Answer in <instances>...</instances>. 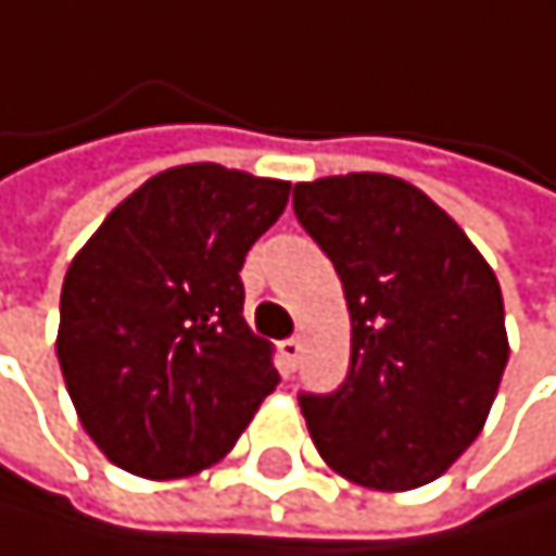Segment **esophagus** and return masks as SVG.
Listing matches in <instances>:
<instances>
[{
  "label": "esophagus",
  "instance_id": "1",
  "mask_svg": "<svg viewBox=\"0 0 556 556\" xmlns=\"http://www.w3.org/2000/svg\"><path fill=\"white\" fill-rule=\"evenodd\" d=\"M300 350H303V343H300L296 337H293V340H283V343H280V359H283V367H287V370H296Z\"/></svg>",
  "mask_w": 556,
  "mask_h": 556
}]
</instances>
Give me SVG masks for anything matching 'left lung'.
Instances as JSON below:
<instances>
[{
    "label": "left lung",
    "mask_w": 556,
    "mask_h": 556,
    "mask_svg": "<svg viewBox=\"0 0 556 556\" xmlns=\"http://www.w3.org/2000/svg\"><path fill=\"white\" fill-rule=\"evenodd\" d=\"M293 210L350 309L343 387L300 396L316 451L350 483L424 486L494 407L510 356L497 276L454 216L400 176L296 182Z\"/></svg>",
    "instance_id": "8db88e82"
}]
</instances>
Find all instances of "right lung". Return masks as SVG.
<instances>
[{"label": "right lung", "mask_w": 556, "mask_h": 556, "mask_svg": "<svg viewBox=\"0 0 556 556\" xmlns=\"http://www.w3.org/2000/svg\"><path fill=\"white\" fill-rule=\"evenodd\" d=\"M287 179L186 163L146 179L73 256L55 353L105 460L176 480L219 464L280 374L243 319L240 269Z\"/></svg>", "instance_id": "obj_1"}]
</instances>
